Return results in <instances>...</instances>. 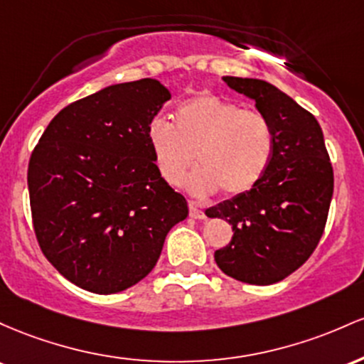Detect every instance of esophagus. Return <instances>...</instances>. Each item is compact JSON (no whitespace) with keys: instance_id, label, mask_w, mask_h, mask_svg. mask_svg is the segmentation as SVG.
<instances>
[{"instance_id":"esophagus-1","label":"esophagus","mask_w":364,"mask_h":364,"mask_svg":"<svg viewBox=\"0 0 364 364\" xmlns=\"http://www.w3.org/2000/svg\"><path fill=\"white\" fill-rule=\"evenodd\" d=\"M189 215L193 216V218H196V220H203L204 216H206V215H204V211L201 210V208H199L194 201L189 203Z\"/></svg>"}]
</instances>
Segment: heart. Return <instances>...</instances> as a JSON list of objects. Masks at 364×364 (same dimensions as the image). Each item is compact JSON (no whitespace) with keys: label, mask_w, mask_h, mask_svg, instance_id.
I'll list each match as a JSON object with an SVG mask.
<instances>
[{"label":"heart","mask_w":364,"mask_h":364,"mask_svg":"<svg viewBox=\"0 0 364 364\" xmlns=\"http://www.w3.org/2000/svg\"><path fill=\"white\" fill-rule=\"evenodd\" d=\"M148 144L158 171L177 186L196 158L199 168L187 177L194 196L222 189L227 196L249 193L270 166L275 149L272 122L258 109L204 92L177 106L173 125L154 118Z\"/></svg>","instance_id":"obj_1"}]
</instances>
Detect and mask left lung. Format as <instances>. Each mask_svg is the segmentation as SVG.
<instances>
[{"mask_svg": "<svg viewBox=\"0 0 364 364\" xmlns=\"http://www.w3.org/2000/svg\"><path fill=\"white\" fill-rule=\"evenodd\" d=\"M222 79L268 117L275 149L249 193L206 210L234 232L228 246L215 251V261L232 279L270 285L296 272L320 242L333 194L332 163L320 124L291 96L264 80Z\"/></svg>", "mask_w": 364, "mask_h": 364, "instance_id": "obj_1", "label": "left lung"}]
</instances>
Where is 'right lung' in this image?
Wrapping results in <instances>:
<instances>
[{
    "mask_svg": "<svg viewBox=\"0 0 364 364\" xmlns=\"http://www.w3.org/2000/svg\"><path fill=\"white\" fill-rule=\"evenodd\" d=\"M170 96L156 79L108 85L61 109L32 151L36 237L80 289L117 294L136 285L154 268L170 228L189 215L148 144L149 124Z\"/></svg>",
    "mask_w": 364,
    "mask_h": 364,
    "instance_id": "obj_1",
    "label": "right lung"
}]
</instances>
